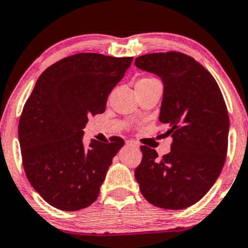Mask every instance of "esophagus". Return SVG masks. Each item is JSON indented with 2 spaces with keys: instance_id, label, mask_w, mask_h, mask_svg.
<instances>
[{
  "instance_id": "esophagus-1",
  "label": "esophagus",
  "mask_w": 248,
  "mask_h": 248,
  "mask_svg": "<svg viewBox=\"0 0 248 248\" xmlns=\"http://www.w3.org/2000/svg\"><path fill=\"white\" fill-rule=\"evenodd\" d=\"M126 144L128 145V147H132L134 149H139V147H140V145L137 144L135 141H133V140H127Z\"/></svg>"
}]
</instances>
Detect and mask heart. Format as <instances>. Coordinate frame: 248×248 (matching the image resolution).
<instances>
[{
    "mask_svg": "<svg viewBox=\"0 0 248 248\" xmlns=\"http://www.w3.org/2000/svg\"><path fill=\"white\" fill-rule=\"evenodd\" d=\"M148 79H153V78H142V79H140V80H148Z\"/></svg>",
    "mask_w": 248,
    "mask_h": 248,
    "instance_id": "obj_1",
    "label": "heart"
}]
</instances>
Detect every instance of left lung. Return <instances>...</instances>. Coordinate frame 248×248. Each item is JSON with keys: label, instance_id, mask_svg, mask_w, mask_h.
<instances>
[{"label": "left lung", "instance_id": "obj_1", "mask_svg": "<svg viewBox=\"0 0 248 248\" xmlns=\"http://www.w3.org/2000/svg\"><path fill=\"white\" fill-rule=\"evenodd\" d=\"M135 65L162 79L159 121L173 137L162 159L142 145L135 179L151 204L185 209L209 192L224 166L230 127L224 98L209 71L184 53H151L136 58Z\"/></svg>", "mask_w": 248, "mask_h": 248}]
</instances>
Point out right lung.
I'll return each instance as SVG.
<instances>
[{
  "mask_svg": "<svg viewBox=\"0 0 248 248\" xmlns=\"http://www.w3.org/2000/svg\"><path fill=\"white\" fill-rule=\"evenodd\" d=\"M133 58L79 53L52 64L39 76L18 124L23 166L47 203L64 211L84 209L99 195L113 157L124 141L83 136L89 116L105 112L108 94Z\"/></svg>",
  "mask_w": 248,
  "mask_h": 248,
  "instance_id": "1",
  "label": "right lung"
}]
</instances>
